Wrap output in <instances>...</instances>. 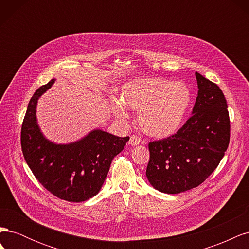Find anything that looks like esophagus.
Segmentation results:
<instances>
[{
  "label": "esophagus",
  "instance_id": "obj_1",
  "mask_svg": "<svg viewBox=\"0 0 249 249\" xmlns=\"http://www.w3.org/2000/svg\"><path fill=\"white\" fill-rule=\"evenodd\" d=\"M141 143V139L137 136V135H132V136L130 137V140H129V145H132V146H135V145H138Z\"/></svg>",
  "mask_w": 249,
  "mask_h": 249
}]
</instances>
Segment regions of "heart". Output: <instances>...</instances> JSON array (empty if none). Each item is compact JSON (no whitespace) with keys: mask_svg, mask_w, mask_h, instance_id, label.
<instances>
[{"mask_svg":"<svg viewBox=\"0 0 249 249\" xmlns=\"http://www.w3.org/2000/svg\"><path fill=\"white\" fill-rule=\"evenodd\" d=\"M122 101L126 107L139 112L141 129L149 136L164 138L182 126L192 102L190 88L183 82H171L160 77L131 81L123 87ZM122 102L113 104L118 118H126L127 110Z\"/></svg>","mask_w":249,"mask_h":249,"instance_id":"b5f03b06","label":"heart"}]
</instances>
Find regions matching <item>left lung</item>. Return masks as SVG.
<instances>
[{
	"mask_svg": "<svg viewBox=\"0 0 249 249\" xmlns=\"http://www.w3.org/2000/svg\"><path fill=\"white\" fill-rule=\"evenodd\" d=\"M198 92L192 116L162 140L149 142L146 178L155 189L178 194L199 186L220 163L231 135L228 104L215 83L195 72Z\"/></svg>",
	"mask_w": 249,
	"mask_h": 249,
	"instance_id": "obj_1",
	"label": "left lung"
}]
</instances>
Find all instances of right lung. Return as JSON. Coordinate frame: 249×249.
<instances>
[{
    "label": "right lung",
    "instance_id": "obj_1",
    "mask_svg": "<svg viewBox=\"0 0 249 249\" xmlns=\"http://www.w3.org/2000/svg\"><path fill=\"white\" fill-rule=\"evenodd\" d=\"M54 82L52 79L39 87L29 102L20 132L21 150L28 166L48 191L66 201H85L99 193L113 158L130 137L97 129L69 144L48 140L37 124L36 105Z\"/></svg>",
    "mask_w": 249,
    "mask_h": 249
}]
</instances>
